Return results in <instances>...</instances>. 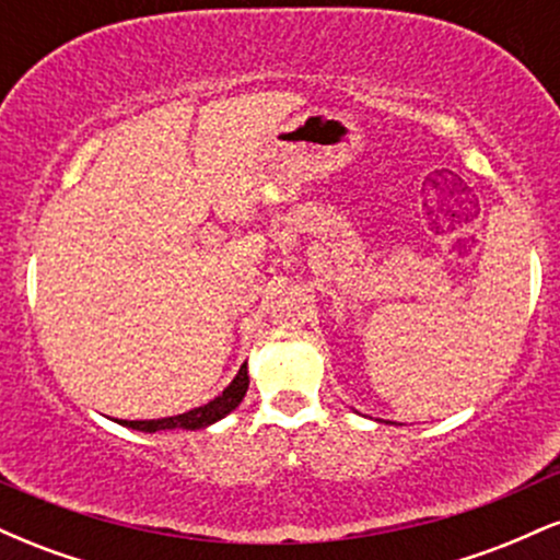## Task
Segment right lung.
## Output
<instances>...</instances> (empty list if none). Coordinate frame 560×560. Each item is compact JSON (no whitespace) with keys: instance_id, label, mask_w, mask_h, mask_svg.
<instances>
[{"instance_id":"add662e5","label":"right lung","mask_w":560,"mask_h":560,"mask_svg":"<svg viewBox=\"0 0 560 560\" xmlns=\"http://www.w3.org/2000/svg\"><path fill=\"white\" fill-rule=\"evenodd\" d=\"M247 387H249L247 363H242L240 374L234 376V382H231L229 387L223 389L215 400H210L208 405H199V408H191V410H186V413H178V416H168V419H150V421L115 419V421H118L120 427L137 429V432H150V434L165 432V429H189V432H195V429H205V427H210V423L221 421L223 416H229L231 410H234L236 405L244 400Z\"/></svg>"}]
</instances>
